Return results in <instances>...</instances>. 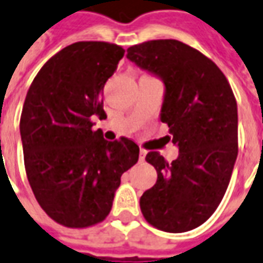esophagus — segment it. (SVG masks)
Instances as JSON below:
<instances>
[{
    "mask_svg": "<svg viewBox=\"0 0 263 263\" xmlns=\"http://www.w3.org/2000/svg\"><path fill=\"white\" fill-rule=\"evenodd\" d=\"M145 155H147V151H145V149H143V148H141V149H140V157H139L140 162H143L144 159H145Z\"/></svg>",
    "mask_w": 263,
    "mask_h": 263,
    "instance_id": "1",
    "label": "esophagus"
}]
</instances>
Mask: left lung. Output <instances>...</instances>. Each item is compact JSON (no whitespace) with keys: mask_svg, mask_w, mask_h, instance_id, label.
<instances>
[{"mask_svg":"<svg viewBox=\"0 0 263 263\" xmlns=\"http://www.w3.org/2000/svg\"><path fill=\"white\" fill-rule=\"evenodd\" d=\"M126 57L165 84L161 120L169 126L167 141L179 148L171 163L147 154L158 179L140 208L154 228L189 232L211 218L228 190L238 153L236 98L222 70L181 41H145Z\"/></svg>","mask_w":263,"mask_h":263,"instance_id":"left-lung-1","label":"left lung"}]
</instances>
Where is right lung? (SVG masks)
Instances as JSON below:
<instances>
[{"label": "right lung", "instance_id": "add662e5", "mask_svg": "<svg viewBox=\"0 0 263 263\" xmlns=\"http://www.w3.org/2000/svg\"><path fill=\"white\" fill-rule=\"evenodd\" d=\"M124 49L79 41L45 62L27 91L21 116L26 175L37 202L66 228L102 222L124 172L140 148L122 137L106 141L92 119L105 118L102 91Z\"/></svg>", "mask_w": 263, "mask_h": 263}]
</instances>
